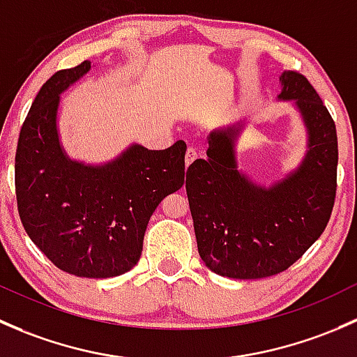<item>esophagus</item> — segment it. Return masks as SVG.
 <instances>
[{
    "label": "esophagus",
    "instance_id": "34e87169",
    "mask_svg": "<svg viewBox=\"0 0 357 357\" xmlns=\"http://www.w3.org/2000/svg\"><path fill=\"white\" fill-rule=\"evenodd\" d=\"M201 156V153L197 151L196 148H192V146H190L189 149H187V153H185V163H187V167H189L190 163H192L194 160H197V158Z\"/></svg>",
    "mask_w": 357,
    "mask_h": 357
}]
</instances>
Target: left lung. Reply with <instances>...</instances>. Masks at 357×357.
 <instances>
[{
    "mask_svg": "<svg viewBox=\"0 0 357 357\" xmlns=\"http://www.w3.org/2000/svg\"><path fill=\"white\" fill-rule=\"evenodd\" d=\"M280 99H296L310 130V151L296 174L258 187L237 172L238 128L209 134L206 160L187 168L185 190L197 251L229 278H264L292 266L328 225L337 194L335 122L303 73L282 75Z\"/></svg>",
    "mask_w": 357,
    "mask_h": 357,
    "instance_id": "obj_1",
    "label": "left lung"
}]
</instances>
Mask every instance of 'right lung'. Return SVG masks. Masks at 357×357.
Instances as JSON below:
<instances>
[{
    "label": "right lung",
    "instance_id": "obj_1",
    "mask_svg": "<svg viewBox=\"0 0 357 357\" xmlns=\"http://www.w3.org/2000/svg\"><path fill=\"white\" fill-rule=\"evenodd\" d=\"M89 68L86 60L60 70L39 89L18 135L15 194L25 232L54 266L109 278L137 264L154 209L183 185L187 146H132L105 167L70 161L58 141V102Z\"/></svg>",
    "mask_w": 357,
    "mask_h": 357
}]
</instances>
